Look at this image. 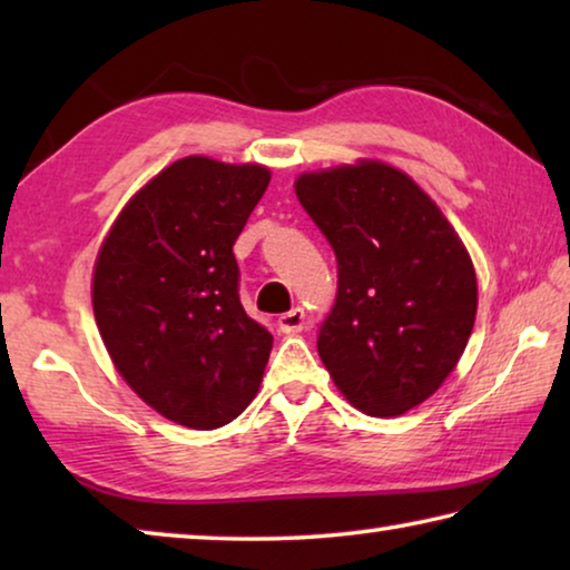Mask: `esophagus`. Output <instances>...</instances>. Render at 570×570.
<instances>
[{"label":"esophagus","instance_id":"obj_1","mask_svg":"<svg viewBox=\"0 0 570 570\" xmlns=\"http://www.w3.org/2000/svg\"><path fill=\"white\" fill-rule=\"evenodd\" d=\"M278 330L284 334H298L302 330H306V312L302 306H294L278 316Z\"/></svg>","mask_w":570,"mask_h":570}]
</instances>
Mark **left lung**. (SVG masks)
<instances>
[{
  "label": "left lung",
  "instance_id": "1",
  "mask_svg": "<svg viewBox=\"0 0 570 570\" xmlns=\"http://www.w3.org/2000/svg\"><path fill=\"white\" fill-rule=\"evenodd\" d=\"M298 204L336 256V298L316 350L340 392L372 417L435 394L465 352L475 268L428 193L377 160L304 173Z\"/></svg>",
  "mask_w": 570,
  "mask_h": 570
}]
</instances>
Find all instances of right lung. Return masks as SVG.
<instances>
[{
    "mask_svg": "<svg viewBox=\"0 0 570 570\" xmlns=\"http://www.w3.org/2000/svg\"><path fill=\"white\" fill-rule=\"evenodd\" d=\"M272 173L188 156L122 208L92 308L122 380L170 422L216 430L256 397L274 336L238 298L234 244Z\"/></svg>",
    "mask_w": 570,
    "mask_h": 570,
    "instance_id": "right-lung-1",
    "label": "right lung"
}]
</instances>
